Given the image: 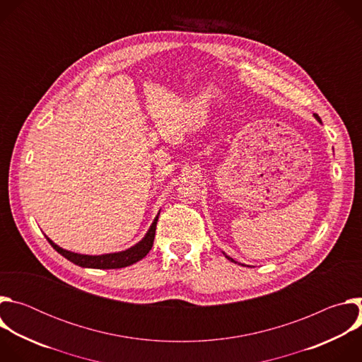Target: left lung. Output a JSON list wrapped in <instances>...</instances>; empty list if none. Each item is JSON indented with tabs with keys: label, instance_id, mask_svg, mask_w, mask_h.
<instances>
[{
	"label": "left lung",
	"instance_id": "left-lung-1",
	"mask_svg": "<svg viewBox=\"0 0 362 362\" xmlns=\"http://www.w3.org/2000/svg\"><path fill=\"white\" fill-rule=\"evenodd\" d=\"M315 119H317V120H318V122H320V123H321V119H320V116H318V115H315ZM225 256H226V257H228V259H229V261H232V262H235V261H233V259H232V257H229V256H228V255H225ZM235 264H236V262H235Z\"/></svg>",
	"mask_w": 362,
	"mask_h": 362
}]
</instances>
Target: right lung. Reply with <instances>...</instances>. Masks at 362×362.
Wrapping results in <instances>:
<instances>
[{"label":"right lung","instance_id":"right-lung-1","mask_svg":"<svg viewBox=\"0 0 362 362\" xmlns=\"http://www.w3.org/2000/svg\"><path fill=\"white\" fill-rule=\"evenodd\" d=\"M158 219H159V214H158L156 218H154V221H153L151 226L148 228L146 236L139 243H136L134 246H132L127 250L117 252V253H107V255H98V256L80 255V253L66 250V249L57 246L53 240H49L47 236L45 238L49 242V245L53 246L60 255H63L66 259H69L70 262H73L78 267L94 268V269H117V268H124V267L136 264L137 261L143 259V257L148 253V250L153 246L154 233H156Z\"/></svg>","mask_w":362,"mask_h":362}]
</instances>
